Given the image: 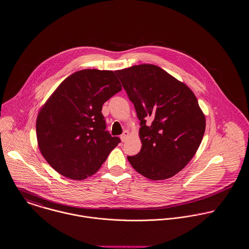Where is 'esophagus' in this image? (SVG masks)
Wrapping results in <instances>:
<instances>
[{
  "mask_svg": "<svg viewBox=\"0 0 249 249\" xmlns=\"http://www.w3.org/2000/svg\"><path fill=\"white\" fill-rule=\"evenodd\" d=\"M129 135H130V133H129L128 131H124V133L120 136V139H121L122 142H124L127 141V139L129 138Z\"/></svg>",
  "mask_w": 249,
  "mask_h": 249,
  "instance_id": "1",
  "label": "esophagus"
}]
</instances>
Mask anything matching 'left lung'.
<instances>
[{
	"label": "left lung",
	"instance_id": "8db88e82",
	"mask_svg": "<svg viewBox=\"0 0 249 249\" xmlns=\"http://www.w3.org/2000/svg\"><path fill=\"white\" fill-rule=\"evenodd\" d=\"M115 73L141 121L142 150L128 160L150 180L174 176L196 155L205 133L196 95L157 65H134Z\"/></svg>",
	"mask_w": 249,
	"mask_h": 249
}]
</instances>
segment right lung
<instances>
[{
  "instance_id": "obj_1",
  "label": "right lung",
  "mask_w": 249,
  "mask_h": 249,
  "mask_svg": "<svg viewBox=\"0 0 249 249\" xmlns=\"http://www.w3.org/2000/svg\"><path fill=\"white\" fill-rule=\"evenodd\" d=\"M121 90L112 71L84 69L67 77L40 108L38 147L51 166L73 180L99 170L120 142L106 131L103 104Z\"/></svg>"
}]
</instances>
